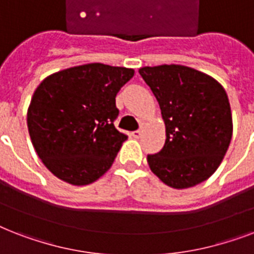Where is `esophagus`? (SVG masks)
Wrapping results in <instances>:
<instances>
[{
	"label": "esophagus",
	"mask_w": 254,
	"mask_h": 254,
	"mask_svg": "<svg viewBox=\"0 0 254 254\" xmlns=\"http://www.w3.org/2000/svg\"><path fill=\"white\" fill-rule=\"evenodd\" d=\"M142 125H141V129H138V130H134L133 133H131V135L134 137V138H139L141 137V134H142Z\"/></svg>",
	"instance_id": "esophagus-1"
}]
</instances>
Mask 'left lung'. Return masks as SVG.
<instances>
[{"label": "left lung", "mask_w": 254, "mask_h": 254, "mask_svg": "<svg viewBox=\"0 0 254 254\" xmlns=\"http://www.w3.org/2000/svg\"><path fill=\"white\" fill-rule=\"evenodd\" d=\"M158 101L166 125L162 150L147 155L157 177L173 189H189L212 175L232 138V113L224 88L185 65L139 68Z\"/></svg>", "instance_id": "1"}]
</instances>
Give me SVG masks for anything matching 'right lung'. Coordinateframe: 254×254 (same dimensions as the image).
<instances>
[{
	"label": "right lung",
	"mask_w": 254,
	"mask_h": 254,
	"mask_svg": "<svg viewBox=\"0 0 254 254\" xmlns=\"http://www.w3.org/2000/svg\"><path fill=\"white\" fill-rule=\"evenodd\" d=\"M134 69L101 63L50 75L35 89L27 111L34 149L45 166L75 186L97 181L127 138L115 127L116 95Z\"/></svg>",
	"instance_id": "add662e5"
}]
</instances>
